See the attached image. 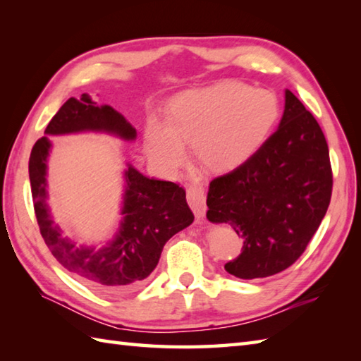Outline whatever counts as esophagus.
I'll use <instances>...</instances> for the list:
<instances>
[{"label": "esophagus", "instance_id": "34e87169", "mask_svg": "<svg viewBox=\"0 0 361 361\" xmlns=\"http://www.w3.org/2000/svg\"><path fill=\"white\" fill-rule=\"evenodd\" d=\"M186 195H188V203L195 214V219L203 220L204 212H206V195H204L203 186L198 185V183H194V185H190L188 188Z\"/></svg>", "mask_w": 361, "mask_h": 361}]
</instances>
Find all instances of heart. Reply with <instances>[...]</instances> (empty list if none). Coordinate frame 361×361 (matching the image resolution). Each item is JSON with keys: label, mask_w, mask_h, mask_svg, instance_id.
I'll return each instance as SVG.
<instances>
[{"label": "heart", "mask_w": 361, "mask_h": 361, "mask_svg": "<svg viewBox=\"0 0 361 361\" xmlns=\"http://www.w3.org/2000/svg\"><path fill=\"white\" fill-rule=\"evenodd\" d=\"M278 118V97L264 88L221 82L186 90L169 104L166 122L147 121L144 147L152 163L166 173L183 164L185 142H192L206 167L228 171L262 147Z\"/></svg>", "instance_id": "1"}]
</instances>
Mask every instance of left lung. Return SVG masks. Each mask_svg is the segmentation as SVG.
<instances>
[{
	"instance_id": "left-lung-1",
	"label": "left lung",
	"mask_w": 361,
	"mask_h": 361,
	"mask_svg": "<svg viewBox=\"0 0 361 361\" xmlns=\"http://www.w3.org/2000/svg\"><path fill=\"white\" fill-rule=\"evenodd\" d=\"M332 195V169L323 130L286 90L276 132L255 155L208 190L211 224L242 235L240 256L225 270L240 279L268 278L302 255L324 219Z\"/></svg>"
}]
</instances>
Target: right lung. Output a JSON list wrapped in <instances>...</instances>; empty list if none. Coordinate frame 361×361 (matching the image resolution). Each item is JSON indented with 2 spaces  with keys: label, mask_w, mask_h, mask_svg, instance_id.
Returning a JSON list of instances; mask_svg holds the SVG:
<instances>
[{
  "label": "right lung",
  "mask_w": 361,
  "mask_h": 361,
  "mask_svg": "<svg viewBox=\"0 0 361 361\" xmlns=\"http://www.w3.org/2000/svg\"><path fill=\"white\" fill-rule=\"evenodd\" d=\"M102 133L133 142L136 128L111 105L97 104L90 94L71 97L62 105L35 142L29 158V180L42 237L52 256L88 286L106 293L136 288L155 270L166 242L194 221L185 189L172 181L149 178L127 163L122 172L124 190L121 221L104 245H79L65 235L52 219L48 203V161L52 141L48 136Z\"/></svg>",
  "instance_id": "right-lung-1"
}]
</instances>
